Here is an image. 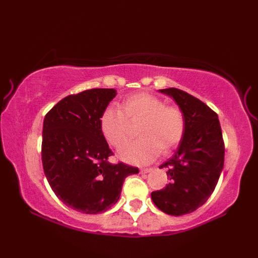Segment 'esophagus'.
<instances>
[{
  "instance_id": "34e87169",
  "label": "esophagus",
  "mask_w": 258,
  "mask_h": 258,
  "mask_svg": "<svg viewBox=\"0 0 258 258\" xmlns=\"http://www.w3.org/2000/svg\"><path fill=\"white\" fill-rule=\"evenodd\" d=\"M152 171L151 167H147V168H141V174H147Z\"/></svg>"
}]
</instances>
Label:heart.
<instances>
[{
    "mask_svg": "<svg viewBox=\"0 0 258 258\" xmlns=\"http://www.w3.org/2000/svg\"><path fill=\"white\" fill-rule=\"evenodd\" d=\"M130 123L141 122L139 140L128 142L118 151L120 160L143 165L157 155L168 154L183 139L184 114L176 106H166L162 98L149 93L130 96L120 104V109L108 106L100 117V128L109 145L118 147L126 140Z\"/></svg>",
    "mask_w": 258,
    "mask_h": 258,
    "instance_id": "heart-1",
    "label": "heart"
}]
</instances>
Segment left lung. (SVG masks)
Returning a JSON list of instances; mask_svg holds the SVG:
<instances>
[{
	"label": "left lung",
	"instance_id": "1",
	"mask_svg": "<svg viewBox=\"0 0 258 258\" xmlns=\"http://www.w3.org/2000/svg\"><path fill=\"white\" fill-rule=\"evenodd\" d=\"M184 114L185 131L177 151L160 168H167L169 183L152 191V201L168 215L196 211L215 189L224 166V142L217 114L199 98L178 89H164Z\"/></svg>",
	"mask_w": 258,
	"mask_h": 258
}]
</instances>
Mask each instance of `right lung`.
Segmentation results:
<instances>
[{"label":"right lung","instance_id":"1","mask_svg":"<svg viewBox=\"0 0 258 258\" xmlns=\"http://www.w3.org/2000/svg\"><path fill=\"white\" fill-rule=\"evenodd\" d=\"M114 89H92L69 95L44 117L42 163L52 190L65 205L98 214L119 199L125 177L139 168L111 164L113 155L101 132L100 117Z\"/></svg>","mask_w":258,"mask_h":258}]
</instances>
